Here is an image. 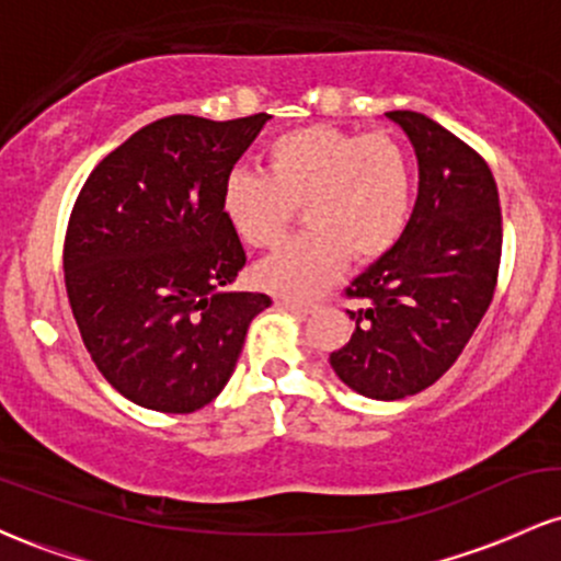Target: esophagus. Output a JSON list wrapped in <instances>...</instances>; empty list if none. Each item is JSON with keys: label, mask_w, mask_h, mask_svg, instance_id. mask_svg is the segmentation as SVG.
<instances>
[{"label": "esophagus", "mask_w": 561, "mask_h": 561, "mask_svg": "<svg viewBox=\"0 0 561 561\" xmlns=\"http://www.w3.org/2000/svg\"><path fill=\"white\" fill-rule=\"evenodd\" d=\"M276 308H282V311L295 313V317H308V313L317 311L319 306H306V302L289 300V298H279V300H276Z\"/></svg>", "instance_id": "obj_1"}]
</instances>
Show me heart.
<instances>
[{"label":"heart","instance_id":"heart-1","mask_svg":"<svg viewBox=\"0 0 561 561\" xmlns=\"http://www.w3.org/2000/svg\"><path fill=\"white\" fill-rule=\"evenodd\" d=\"M409 156L388 134L302 126L266 147V173L234 169L221 184V214L248 248H272L302 208L308 234L253 268L261 289L282 298H317L347 259L388 255L411 216Z\"/></svg>","mask_w":561,"mask_h":561}]
</instances>
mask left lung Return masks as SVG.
<instances>
[{"label": "left lung", "mask_w": 561, "mask_h": 561, "mask_svg": "<svg viewBox=\"0 0 561 561\" xmlns=\"http://www.w3.org/2000/svg\"><path fill=\"white\" fill-rule=\"evenodd\" d=\"M420 163V192L403 237L347 287L364 308L330 364L375 401L414 396L465 351L493 300L501 208L493 173L472 147L422 113L390 111Z\"/></svg>", "instance_id": "8db88e82"}]
</instances>
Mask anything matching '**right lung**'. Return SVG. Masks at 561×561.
<instances>
[{"mask_svg":"<svg viewBox=\"0 0 561 561\" xmlns=\"http://www.w3.org/2000/svg\"><path fill=\"white\" fill-rule=\"evenodd\" d=\"M272 115H171L102 160L70 214L66 289L89 356L141 409L192 414L227 388L272 298L227 289L244 266L221 184Z\"/></svg>","mask_w":561,"mask_h":561,"instance_id":"right-lung-1","label":"right lung"}]
</instances>
